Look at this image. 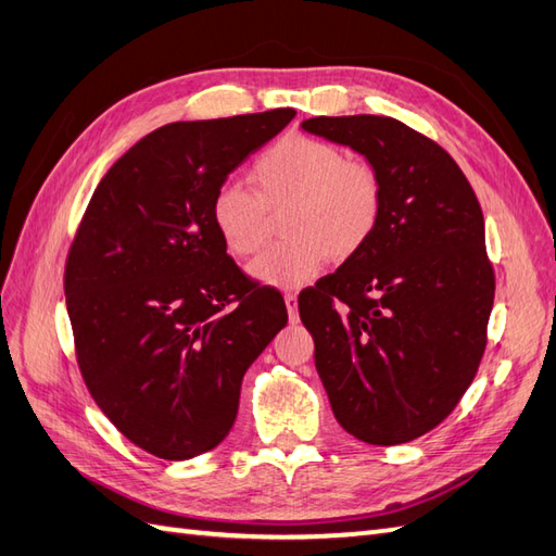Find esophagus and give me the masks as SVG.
Listing matches in <instances>:
<instances>
[{
	"label": "esophagus",
	"instance_id": "34e87169",
	"mask_svg": "<svg viewBox=\"0 0 556 556\" xmlns=\"http://www.w3.org/2000/svg\"><path fill=\"white\" fill-rule=\"evenodd\" d=\"M285 303H287L291 323H296L299 320V296H296V293L289 291V293H285Z\"/></svg>",
	"mask_w": 556,
	"mask_h": 556
}]
</instances>
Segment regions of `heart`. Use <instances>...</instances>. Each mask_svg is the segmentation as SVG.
I'll list each match as a JSON object with an SVG mask.
<instances>
[{
  "instance_id": "b5f03b06",
  "label": "heart",
  "mask_w": 556,
  "mask_h": 556,
  "mask_svg": "<svg viewBox=\"0 0 556 556\" xmlns=\"http://www.w3.org/2000/svg\"><path fill=\"white\" fill-rule=\"evenodd\" d=\"M253 191L224 184L212 198V224L233 255H255L269 239V215L285 207L281 233L253 263L265 285L296 289L308 285L332 260L358 255L380 224L384 181L365 157H344L327 140L291 134L260 155L251 174Z\"/></svg>"
}]
</instances>
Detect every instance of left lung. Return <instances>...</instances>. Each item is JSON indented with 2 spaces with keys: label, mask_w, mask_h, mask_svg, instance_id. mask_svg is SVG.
<instances>
[{
  "label": "left lung",
  "mask_w": 556,
  "mask_h": 556,
  "mask_svg": "<svg viewBox=\"0 0 556 556\" xmlns=\"http://www.w3.org/2000/svg\"><path fill=\"white\" fill-rule=\"evenodd\" d=\"M305 131L382 174L372 239L301 291L334 418L377 446L416 440L456 408L488 346L494 269L473 186L432 138L392 116H315Z\"/></svg>",
  "instance_id": "left-lung-1"
}]
</instances>
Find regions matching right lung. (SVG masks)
Masks as SVG:
<instances>
[{
	"label": "right lung",
	"mask_w": 556,
	"mask_h": 556,
	"mask_svg": "<svg viewBox=\"0 0 556 556\" xmlns=\"http://www.w3.org/2000/svg\"><path fill=\"white\" fill-rule=\"evenodd\" d=\"M293 116L287 108L148 134L102 176L71 241L64 293L83 382L152 456L215 448L245 370L289 320L281 293L227 255L212 198Z\"/></svg>",
	"instance_id": "add662e5"
}]
</instances>
